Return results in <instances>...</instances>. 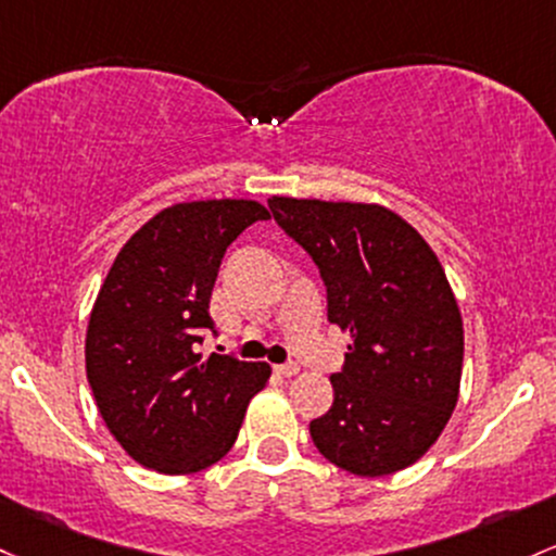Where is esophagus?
I'll return each mask as SVG.
<instances>
[{"mask_svg":"<svg viewBox=\"0 0 556 556\" xmlns=\"http://www.w3.org/2000/svg\"><path fill=\"white\" fill-rule=\"evenodd\" d=\"M298 371H301L298 364H277V367H274V375H279V377H295Z\"/></svg>","mask_w":556,"mask_h":556,"instance_id":"1","label":"esophagus"}]
</instances>
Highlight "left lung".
Wrapping results in <instances>:
<instances>
[{"mask_svg": "<svg viewBox=\"0 0 556 556\" xmlns=\"http://www.w3.org/2000/svg\"><path fill=\"white\" fill-rule=\"evenodd\" d=\"M268 208L319 266L329 321L351 334L332 406L308 425L314 446L362 478L412 467L459 401L465 327L441 261L386 205L274 194Z\"/></svg>", "mask_w": 556, "mask_h": 556, "instance_id": "left-lung-1", "label": "left lung"}]
</instances>
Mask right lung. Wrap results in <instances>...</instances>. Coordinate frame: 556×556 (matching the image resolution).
Instances as JSON below:
<instances>
[{
	"instance_id": "right-lung-1",
	"label": "right lung",
	"mask_w": 556,
	"mask_h": 556,
	"mask_svg": "<svg viewBox=\"0 0 556 556\" xmlns=\"http://www.w3.org/2000/svg\"><path fill=\"white\" fill-rule=\"evenodd\" d=\"M268 211L255 200L176 203L118 250L87 327L97 408L137 465L192 475L235 446L271 367L194 351L213 329L208 301L224 253Z\"/></svg>"
}]
</instances>
